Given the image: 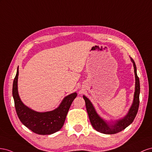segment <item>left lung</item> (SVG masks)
I'll use <instances>...</instances> for the list:
<instances>
[{
    "instance_id": "obj_1",
    "label": "left lung",
    "mask_w": 152,
    "mask_h": 152,
    "mask_svg": "<svg viewBox=\"0 0 152 152\" xmlns=\"http://www.w3.org/2000/svg\"><path fill=\"white\" fill-rule=\"evenodd\" d=\"M134 65V73H135L136 77V86H135V92H134V98L133 104L130 109L128 114L125 116L124 118L117 121V122L114 125L107 124L105 121H104L100 116H99L96 111H95L94 106L92 103L90 102L89 99L86 98L83 95V99L85 101V105L86 111H87L89 119L91 124L93 127L97 131L106 134H114L116 133L120 132L123 131L130 124H131L134 121V118L137 113L139 109V105H140V84L139 77L137 75L136 72V66L134 62V60L131 58Z\"/></svg>"
}]
</instances>
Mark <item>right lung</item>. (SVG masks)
<instances>
[{"label":"right lung","mask_w":152,"mask_h":152,"mask_svg":"<svg viewBox=\"0 0 152 152\" xmlns=\"http://www.w3.org/2000/svg\"><path fill=\"white\" fill-rule=\"evenodd\" d=\"M18 67L12 85V96L17 115L21 122L34 133L41 135L51 134L58 131L63 126L67 114L76 93L66 97L59 107L48 112L39 113L25 106L21 101L18 93Z\"/></svg>","instance_id":"right-lung-1"}]
</instances>
